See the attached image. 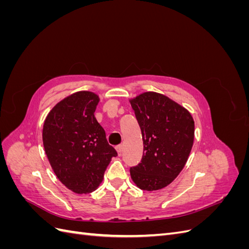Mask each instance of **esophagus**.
<instances>
[{
  "instance_id": "esophagus-1",
  "label": "esophagus",
  "mask_w": 249,
  "mask_h": 249,
  "mask_svg": "<svg viewBox=\"0 0 249 249\" xmlns=\"http://www.w3.org/2000/svg\"><path fill=\"white\" fill-rule=\"evenodd\" d=\"M115 148H116V150H117L118 156L122 155V153H123V146H122V145H117Z\"/></svg>"
}]
</instances>
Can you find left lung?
<instances>
[{
    "instance_id": "obj_1",
    "label": "left lung",
    "mask_w": 249,
    "mask_h": 249,
    "mask_svg": "<svg viewBox=\"0 0 249 249\" xmlns=\"http://www.w3.org/2000/svg\"><path fill=\"white\" fill-rule=\"evenodd\" d=\"M130 103L143 140L141 163L130 168L131 178L141 190L162 189L185 166L194 141V120L189 111L161 93H141Z\"/></svg>"
}]
</instances>
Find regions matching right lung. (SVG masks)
Instances as JSON below:
<instances>
[{"instance_id": "1", "label": "right lung", "mask_w": 249, "mask_h": 249, "mask_svg": "<svg viewBox=\"0 0 249 249\" xmlns=\"http://www.w3.org/2000/svg\"><path fill=\"white\" fill-rule=\"evenodd\" d=\"M100 97L79 91L59 102L43 124L42 141L56 177L74 193L87 194L102 183L116 150L94 117Z\"/></svg>"}]
</instances>
